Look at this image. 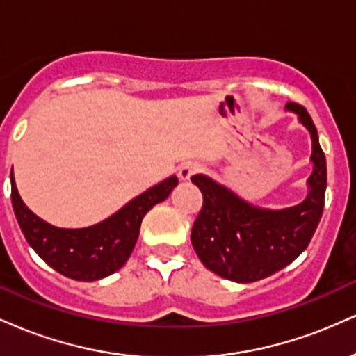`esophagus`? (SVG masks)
Instances as JSON below:
<instances>
[{
	"label": "esophagus",
	"instance_id": "obj_1",
	"mask_svg": "<svg viewBox=\"0 0 356 356\" xmlns=\"http://www.w3.org/2000/svg\"><path fill=\"white\" fill-rule=\"evenodd\" d=\"M202 165L199 164V162H186V164H182L179 167V177L182 179V181H189L194 174L201 172Z\"/></svg>",
	"mask_w": 356,
	"mask_h": 356
}]
</instances>
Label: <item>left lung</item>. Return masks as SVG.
Returning <instances> with one entry per match:
<instances>
[{
	"mask_svg": "<svg viewBox=\"0 0 356 356\" xmlns=\"http://www.w3.org/2000/svg\"><path fill=\"white\" fill-rule=\"evenodd\" d=\"M286 107L300 115L313 140L314 169L308 179V197L303 202L283 211L261 209L206 175L191 177L202 192L201 212L191 232L192 246L204 266L224 280L252 283L275 275L308 248L321 219L326 159L316 127L300 104L289 102Z\"/></svg>",
	"mask_w": 356,
	"mask_h": 356,
	"instance_id": "obj_1",
	"label": "left lung"
}]
</instances>
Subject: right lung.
Masks as SVG:
<instances>
[{"label":"right lung","mask_w":356,"mask_h":356,"mask_svg":"<svg viewBox=\"0 0 356 356\" xmlns=\"http://www.w3.org/2000/svg\"><path fill=\"white\" fill-rule=\"evenodd\" d=\"M177 177L165 179L95 226L61 229L33 214L19 197L11 174V202L28 244L48 266L76 281H97L120 269L136 246L140 222L155 204L165 201Z\"/></svg>","instance_id":"right-lung-1"}]
</instances>
